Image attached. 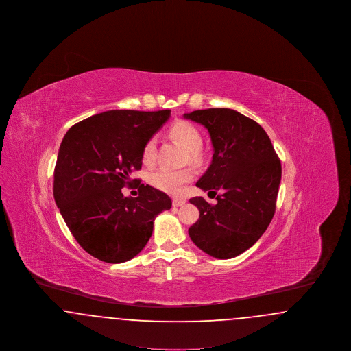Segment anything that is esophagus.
<instances>
[{"label":"esophagus","instance_id":"esophagus-1","mask_svg":"<svg viewBox=\"0 0 351 351\" xmlns=\"http://www.w3.org/2000/svg\"><path fill=\"white\" fill-rule=\"evenodd\" d=\"M184 204H185V200L178 199V197H175V199L172 200V205H173V206H176V208H178V206H182Z\"/></svg>","mask_w":351,"mask_h":351}]
</instances>
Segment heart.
<instances>
[{
    "mask_svg": "<svg viewBox=\"0 0 351 351\" xmlns=\"http://www.w3.org/2000/svg\"><path fill=\"white\" fill-rule=\"evenodd\" d=\"M171 135L183 146L185 150L189 151L191 160L197 159V154L202 147V136L196 126L189 122L179 121L171 126ZM158 141L155 136L145 143L142 150V160L145 165H152L156 159ZM192 172L189 169H169L160 167L152 171L149 175V183L163 192L167 193H179L184 184L191 182Z\"/></svg>",
    "mask_w": 351,
    "mask_h": 351,
    "instance_id": "obj_1",
    "label": "heart"
}]
</instances>
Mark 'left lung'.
Returning a JSON list of instances; mask_svg holds the SVG:
<instances>
[{
  "label": "left lung",
  "instance_id": "left-lung-1",
  "mask_svg": "<svg viewBox=\"0 0 351 351\" xmlns=\"http://www.w3.org/2000/svg\"><path fill=\"white\" fill-rule=\"evenodd\" d=\"M184 118L208 129L215 151L196 186L215 196L221 192L216 205L204 197L189 200L200 217L188 233L204 252L230 259L266 232L276 209L282 165L263 128L233 109L195 110Z\"/></svg>",
  "mask_w": 351,
  "mask_h": 351
}]
</instances>
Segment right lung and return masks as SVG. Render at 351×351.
I'll list each match as a JSON object with an SVG mask.
<instances>
[{"label": "right lung", "mask_w": 351, "mask_h": 351, "mask_svg": "<svg viewBox=\"0 0 351 351\" xmlns=\"http://www.w3.org/2000/svg\"><path fill=\"white\" fill-rule=\"evenodd\" d=\"M171 110H108L80 121L64 135L53 172V197L69 232L106 263L133 259L150 239L154 219L172 201L151 185L125 197L130 173L142 168L145 143ZM136 180V179H135Z\"/></svg>", "instance_id": "obj_1"}]
</instances>
